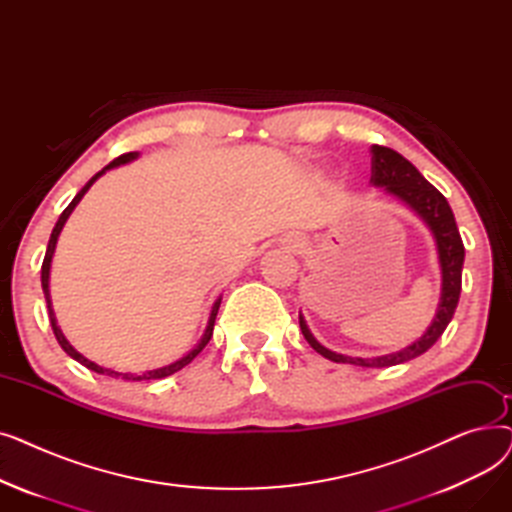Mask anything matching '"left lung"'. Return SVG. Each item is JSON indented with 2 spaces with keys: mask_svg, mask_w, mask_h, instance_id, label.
Wrapping results in <instances>:
<instances>
[{
  "mask_svg": "<svg viewBox=\"0 0 512 512\" xmlns=\"http://www.w3.org/2000/svg\"><path fill=\"white\" fill-rule=\"evenodd\" d=\"M373 186H382L390 195L400 199L405 205H409L419 218L427 224L436 238L438 247V259L442 267V297L436 311V317L432 321L421 338H417L413 344L400 348L396 353L382 355V357H348L330 351V348L321 346L313 334L309 332L303 315H299V324L305 340L313 346L321 357H326L334 363H348L357 367H392L398 363L411 361L419 355H423L427 348H432L436 340L444 334L446 326L454 315L456 305H459L461 297V276H463V261H465V247L463 238L459 234L454 222V213L446 201V197L438 191L434 184H429L421 172L411 164L409 159L396 153L394 149L373 145L371 147V180Z\"/></svg>",
  "mask_w": 512,
  "mask_h": 512,
  "instance_id": "8db88e82",
  "label": "left lung"
}]
</instances>
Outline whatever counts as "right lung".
I'll return each mask as SVG.
<instances>
[{"label":"right lung","mask_w":512,"mask_h":512,"mask_svg":"<svg viewBox=\"0 0 512 512\" xmlns=\"http://www.w3.org/2000/svg\"><path fill=\"white\" fill-rule=\"evenodd\" d=\"M139 157V153L137 151H130V153H124V155H120V157H116L112 164H107L101 172H97L83 188H80L78 191V195L72 199V203L62 211V215L58 218V222H56V228L51 230V236H49V242H47V251H45V259H43V265H41V286H43V294H45V301H47V311H49V321H51V330H53V334H56V340L60 342V346L64 348V353L66 355H70L74 361H78L80 365H85L87 369H91V371H95V373H101V375H110V378H122V380H128V382H141V380H161V378H168V375H172V373H176V371H180L182 367H186L188 363H191L203 348H205V344L209 342V338H211V334H213V326H215V315H218V309H220V303H222V299H218L213 303V307H211V313H209V321H207V328H205V334H203V338L199 340V344L193 348L191 353H186L182 359H178V361H174V363H170V365H166V367H159V369H151V371H143V373H120V371H114V369H110V367H101V365H97V363H93V361H89L87 357H83L80 355L76 348L66 340V336L62 334V330L58 328V321H56V315H53V309H51V299H49V270H51V259H53V253H56V245H58V236H60V232H62V228H64V224H66V220L70 218V213L74 211V207L78 205V201L85 197V193L89 191V188L93 186V182L101 176V174H105L107 170H112V168H116V166H122V164H128V161H132V159H137Z\"/></svg>","instance_id":"right-lung-1"}]
</instances>
